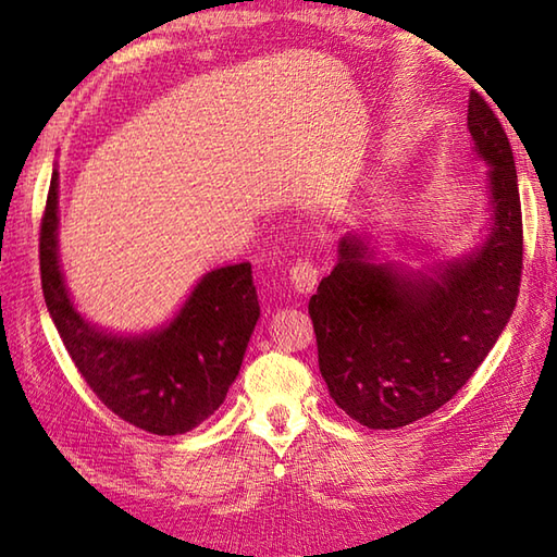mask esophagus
<instances>
[{"label":"esophagus","mask_w":557,"mask_h":557,"mask_svg":"<svg viewBox=\"0 0 557 557\" xmlns=\"http://www.w3.org/2000/svg\"><path fill=\"white\" fill-rule=\"evenodd\" d=\"M289 282H292V287L301 292V294L313 292L315 285H318L315 265L311 263V260H304V258L297 260V263H294L292 270H289Z\"/></svg>","instance_id":"obj_1"}]
</instances>
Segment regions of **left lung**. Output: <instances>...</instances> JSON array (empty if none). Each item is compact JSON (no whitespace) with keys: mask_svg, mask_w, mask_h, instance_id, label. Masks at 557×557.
<instances>
[{"mask_svg":"<svg viewBox=\"0 0 557 557\" xmlns=\"http://www.w3.org/2000/svg\"><path fill=\"white\" fill-rule=\"evenodd\" d=\"M471 150L488 164L486 224L474 248L431 246L383 258L369 232L337 244V265L309 301L318 366L335 405L369 429H399L457 395L515 311L522 275V206L510 140L479 92L469 96ZM429 257V261H423Z\"/></svg>","mask_w":557,"mask_h":557,"instance_id":"left-lung-1","label":"left lung"}]
</instances>
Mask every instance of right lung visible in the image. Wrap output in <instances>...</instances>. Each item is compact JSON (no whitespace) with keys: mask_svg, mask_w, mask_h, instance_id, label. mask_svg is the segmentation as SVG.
I'll return each mask as SVG.
<instances>
[{"mask_svg":"<svg viewBox=\"0 0 557 557\" xmlns=\"http://www.w3.org/2000/svg\"><path fill=\"white\" fill-rule=\"evenodd\" d=\"M40 275L47 311L69 357L104 407L156 435L203 423L227 397L260 318L251 263L206 272L168 323L114 333L71 299L59 258V172L40 227Z\"/></svg>","mask_w":557,"mask_h":557,"instance_id":"add662e5","label":"right lung"}]
</instances>
